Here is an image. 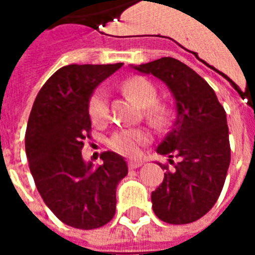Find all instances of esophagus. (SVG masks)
Here are the masks:
<instances>
[{"mask_svg": "<svg viewBox=\"0 0 255 255\" xmlns=\"http://www.w3.org/2000/svg\"><path fill=\"white\" fill-rule=\"evenodd\" d=\"M143 164H144V161L140 160V158H136V160H129L128 161V168H129V169H136V168H140Z\"/></svg>", "mask_w": 255, "mask_h": 255, "instance_id": "obj_1", "label": "esophagus"}]
</instances>
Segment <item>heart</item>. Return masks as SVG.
<instances>
[{"label": "heart", "mask_w": 255, "mask_h": 255, "mask_svg": "<svg viewBox=\"0 0 255 255\" xmlns=\"http://www.w3.org/2000/svg\"><path fill=\"white\" fill-rule=\"evenodd\" d=\"M124 94L131 97L144 108V113L150 120L160 122L165 116V109L157 104V90L149 80L142 78H133L123 84ZM89 113L93 122L100 124L108 120L109 106L105 89H98L95 91L89 104ZM149 142V133L143 129H123L113 133L109 139V144L117 153L124 155H135L139 147Z\"/></svg>", "instance_id": "heart-1"}]
</instances>
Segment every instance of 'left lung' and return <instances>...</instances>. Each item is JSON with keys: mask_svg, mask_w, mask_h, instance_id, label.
<instances>
[{"mask_svg": "<svg viewBox=\"0 0 255 255\" xmlns=\"http://www.w3.org/2000/svg\"><path fill=\"white\" fill-rule=\"evenodd\" d=\"M129 67L165 83L176 106L173 127L157 147L158 154L169 157L172 168L164 165V180L151 192L153 210L169 224L197 221L213 208L230 166L224 108L208 82L176 58Z\"/></svg>", "mask_w": 255, "mask_h": 255, "instance_id": "8db88e82", "label": "left lung"}]
</instances>
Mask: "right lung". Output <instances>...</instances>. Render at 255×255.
<instances>
[{
    "instance_id": "add662e5",
    "label": "right lung",
    "mask_w": 255,
    "mask_h": 255,
    "mask_svg": "<svg viewBox=\"0 0 255 255\" xmlns=\"http://www.w3.org/2000/svg\"><path fill=\"white\" fill-rule=\"evenodd\" d=\"M123 63L67 65L47 79L36 95L25 131V154L43 202L64 224L94 230L116 212V188L127 176L124 157L101 154L102 165L82 157L90 138L93 91Z\"/></svg>"
}]
</instances>
